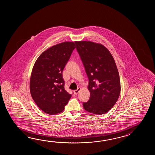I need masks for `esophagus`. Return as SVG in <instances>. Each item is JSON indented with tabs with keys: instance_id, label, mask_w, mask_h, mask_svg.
<instances>
[{
	"instance_id": "1",
	"label": "esophagus",
	"mask_w": 155,
	"mask_h": 155,
	"mask_svg": "<svg viewBox=\"0 0 155 155\" xmlns=\"http://www.w3.org/2000/svg\"><path fill=\"white\" fill-rule=\"evenodd\" d=\"M81 90V88L80 87H79V88H78L77 90H74V94H75V95H77L78 94H79V91H80V90Z\"/></svg>"
}]
</instances>
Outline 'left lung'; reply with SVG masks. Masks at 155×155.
<instances>
[{"mask_svg":"<svg viewBox=\"0 0 155 155\" xmlns=\"http://www.w3.org/2000/svg\"><path fill=\"white\" fill-rule=\"evenodd\" d=\"M76 49L89 78L90 97L83 103L86 111L97 115L108 112L121 91L119 71L115 60L105 46L90 41H75Z\"/></svg>","mask_w":155,"mask_h":155,"instance_id":"obj_1","label":"left lung"}]
</instances>
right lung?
<instances>
[{"label": "right lung", "mask_w": 155, "mask_h": 155, "mask_svg": "<svg viewBox=\"0 0 155 155\" xmlns=\"http://www.w3.org/2000/svg\"><path fill=\"white\" fill-rule=\"evenodd\" d=\"M76 48L65 41L44 51L35 61L30 80V91L36 105L49 115L62 112L71 95L64 89L63 70Z\"/></svg>", "instance_id": "obj_1"}]
</instances>
